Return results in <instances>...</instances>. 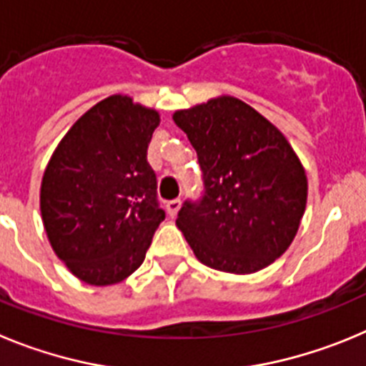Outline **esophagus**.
Listing matches in <instances>:
<instances>
[{
  "label": "esophagus",
  "mask_w": 366,
  "mask_h": 366,
  "mask_svg": "<svg viewBox=\"0 0 366 366\" xmlns=\"http://www.w3.org/2000/svg\"><path fill=\"white\" fill-rule=\"evenodd\" d=\"M180 199H173V200H167L166 202V209H167V215L169 217H175L180 209Z\"/></svg>",
  "instance_id": "1"
}]
</instances>
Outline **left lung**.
<instances>
[{
	"instance_id": "8db88e82",
	"label": "left lung",
	"mask_w": 366,
	"mask_h": 366,
	"mask_svg": "<svg viewBox=\"0 0 366 366\" xmlns=\"http://www.w3.org/2000/svg\"><path fill=\"white\" fill-rule=\"evenodd\" d=\"M195 147L204 191L177 226L202 264L253 273L292 244L306 207L305 169L281 131L244 102L213 98L173 114Z\"/></svg>"
}]
</instances>
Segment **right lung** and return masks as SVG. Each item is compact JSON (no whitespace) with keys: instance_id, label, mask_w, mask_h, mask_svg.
<instances>
[{"instance_id":"1","label":"right lung","mask_w":366,"mask_h":366,"mask_svg":"<svg viewBox=\"0 0 366 366\" xmlns=\"http://www.w3.org/2000/svg\"><path fill=\"white\" fill-rule=\"evenodd\" d=\"M159 113L127 97L105 98L51 157L39 207L52 249L87 285L120 282L146 259L166 212L147 147Z\"/></svg>"}]
</instances>
